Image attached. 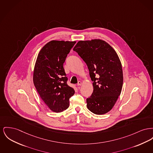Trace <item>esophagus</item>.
I'll return each mask as SVG.
<instances>
[{
  "label": "esophagus",
  "mask_w": 153,
  "mask_h": 153,
  "mask_svg": "<svg viewBox=\"0 0 153 153\" xmlns=\"http://www.w3.org/2000/svg\"><path fill=\"white\" fill-rule=\"evenodd\" d=\"M81 84H82V82H81V81H79L78 82V83H77V85H81Z\"/></svg>",
  "instance_id": "1"
}]
</instances>
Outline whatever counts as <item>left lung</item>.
I'll return each instance as SVG.
<instances>
[{
	"label": "left lung",
	"instance_id": "1",
	"mask_svg": "<svg viewBox=\"0 0 153 153\" xmlns=\"http://www.w3.org/2000/svg\"><path fill=\"white\" fill-rule=\"evenodd\" d=\"M87 64L93 92L87 99V106L95 114L110 111L120 95L123 84L121 61L116 51L100 39L81 40L73 48Z\"/></svg>",
	"mask_w": 153,
	"mask_h": 153
}]
</instances>
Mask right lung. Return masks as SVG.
Segmentation results:
<instances>
[{
  "instance_id": "add662e5",
  "label": "right lung",
  "mask_w": 153,
  "mask_h": 153,
  "mask_svg": "<svg viewBox=\"0 0 153 153\" xmlns=\"http://www.w3.org/2000/svg\"><path fill=\"white\" fill-rule=\"evenodd\" d=\"M76 42L51 40L41 49L35 65L33 81L40 98L51 111L59 113L69 106L74 90L67 84L63 63Z\"/></svg>"
}]
</instances>
